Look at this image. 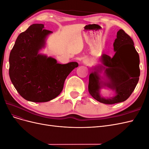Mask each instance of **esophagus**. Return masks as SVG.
<instances>
[{
	"mask_svg": "<svg viewBox=\"0 0 149 149\" xmlns=\"http://www.w3.org/2000/svg\"><path fill=\"white\" fill-rule=\"evenodd\" d=\"M83 63L86 65H89L90 63H91V61H90V60L89 59H84L83 61Z\"/></svg>",
	"mask_w": 149,
	"mask_h": 149,
	"instance_id": "1",
	"label": "esophagus"
}]
</instances>
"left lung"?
I'll use <instances>...</instances> for the list:
<instances>
[{
	"label": "left lung",
	"instance_id": "obj_1",
	"mask_svg": "<svg viewBox=\"0 0 149 149\" xmlns=\"http://www.w3.org/2000/svg\"><path fill=\"white\" fill-rule=\"evenodd\" d=\"M113 45L116 52L114 56L111 58L102 54L101 61L103 66L94 68L89 77V94L96 101L106 104H113L127 100L136 88L140 76L139 55L130 36L123 30H119ZM102 69L107 78L104 81L100 79L99 75ZM103 86L114 90L116 95L108 99L101 97L99 90Z\"/></svg>",
	"mask_w": 149,
	"mask_h": 149
}]
</instances>
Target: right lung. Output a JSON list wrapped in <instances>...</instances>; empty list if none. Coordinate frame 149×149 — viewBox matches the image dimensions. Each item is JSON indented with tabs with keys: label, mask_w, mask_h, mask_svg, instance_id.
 I'll list each match as a JSON object with an SVG mask.
<instances>
[{
	"label": "right lung",
	"mask_w": 149,
	"mask_h": 149,
	"mask_svg": "<svg viewBox=\"0 0 149 149\" xmlns=\"http://www.w3.org/2000/svg\"><path fill=\"white\" fill-rule=\"evenodd\" d=\"M52 31L43 24L30 25L16 40L9 56V76L12 84L25 100L43 102L57 97L65 81L77 62L58 63L55 58L39 54Z\"/></svg>",
	"instance_id": "right-lung-1"
}]
</instances>
